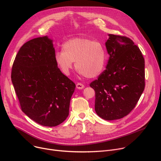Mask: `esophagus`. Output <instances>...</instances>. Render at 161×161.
<instances>
[{
    "instance_id": "esophagus-1",
    "label": "esophagus",
    "mask_w": 161,
    "mask_h": 161,
    "mask_svg": "<svg viewBox=\"0 0 161 161\" xmlns=\"http://www.w3.org/2000/svg\"><path fill=\"white\" fill-rule=\"evenodd\" d=\"M76 87H77V89H82L84 88V85L81 83H78L76 84Z\"/></svg>"
}]
</instances>
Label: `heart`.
Wrapping results in <instances>:
<instances>
[{
	"mask_svg": "<svg viewBox=\"0 0 161 161\" xmlns=\"http://www.w3.org/2000/svg\"><path fill=\"white\" fill-rule=\"evenodd\" d=\"M63 51H57L55 61L59 69L69 74L75 62V69L88 78L97 77L103 70L105 61V51L98 41L75 38L66 41Z\"/></svg>",
	"mask_w": 161,
	"mask_h": 161,
	"instance_id": "obj_1",
	"label": "heart"
}]
</instances>
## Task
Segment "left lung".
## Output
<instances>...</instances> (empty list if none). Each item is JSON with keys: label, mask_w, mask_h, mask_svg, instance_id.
Instances as JSON below:
<instances>
[{"label": "left lung", "mask_w": 161, "mask_h": 161, "mask_svg": "<svg viewBox=\"0 0 161 161\" xmlns=\"http://www.w3.org/2000/svg\"><path fill=\"white\" fill-rule=\"evenodd\" d=\"M106 47L109 55L106 69L90 83L95 91V109L108 121L127 115L145 88V61L129 38L109 35Z\"/></svg>", "instance_id": "1"}]
</instances>
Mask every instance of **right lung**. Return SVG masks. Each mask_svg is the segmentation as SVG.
I'll use <instances>...</instances> for the list:
<instances>
[{"label":"right lung","mask_w":161,"mask_h":161,"mask_svg":"<svg viewBox=\"0 0 161 161\" xmlns=\"http://www.w3.org/2000/svg\"><path fill=\"white\" fill-rule=\"evenodd\" d=\"M52 40L47 36L24 44L14 61L11 78L23 112L45 126L62 123L69 114L75 85L55 61Z\"/></svg>","instance_id":"obj_1"}]
</instances>
